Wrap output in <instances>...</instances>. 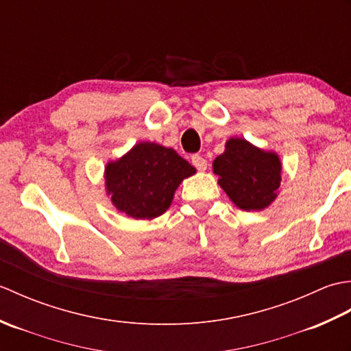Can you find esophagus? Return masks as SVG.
<instances>
[{
    "label": "esophagus",
    "mask_w": 351,
    "mask_h": 351,
    "mask_svg": "<svg viewBox=\"0 0 351 351\" xmlns=\"http://www.w3.org/2000/svg\"><path fill=\"white\" fill-rule=\"evenodd\" d=\"M191 162H193V166H195L197 170H200V171L206 170V160L204 158V156L193 155L191 156Z\"/></svg>",
    "instance_id": "1"
}]
</instances>
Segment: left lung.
I'll return each mask as SVG.
<instances>
[{
	"mask_svg": "<svg viewBox=\"0 0 351 351\" xmlns=\"http://www.w3.org/2000/svg\"><path fill=\"white\" fill-rule=\"evenodd\" d=\"M225 152L213 162L220 187L241 210L261 211L278 197L280 160L243 138H229Z\"/></svg>",
	"mask_w": 351,
	"mask_h": 351,
	"instance_id": "8db88e82",
	"label": "left lung"
}]
</instances>
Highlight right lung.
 Returning <instances> with one entry per match:
<instances>
[{"label": "right lung", "mask_w": 351, "mask_h": 351, "mask_svg": "<svg viewBox=\"0 0 351 351\" xmlns=\"http://www.w3.org/2000/svg\"><path fill=\"white\" fill-rule=\"evenodd\" d=\"M196 173L173 149L143 141L106 167L107 193L119 211L151 220L166 213L178 185Z\"/></svg>", "instance_id": "add662e5"}]
</instances>
